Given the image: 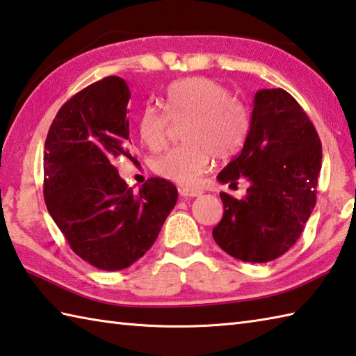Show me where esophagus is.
Here are the masks:
<instances>
[{
	"mask_svg": "<svg viewBox=\"0 0 356 356\" xmlns=\"http://www.w3.org/2000/svg\"><path fill=\"white\" fill-rule=\"evenodd\" d=\"M179 193L180 196L184 197H197L202 194V190H199V188H191V186H182L179 188Z\"/></svg>",
	"mask_w": 356,
	"mask_h": 356,
	"instance_id": "esophagus-1",
	"label": "esophagus"
}]
</instances>
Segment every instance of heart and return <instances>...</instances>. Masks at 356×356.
I'll return each instance as SVG.
<instances>
[{
	"instance_id": "1",
	"label": "heart",
	"mask_w": 356,
	"mask_h": 356,
	"mask_svg": "<svg viewBox=\"0 0 356 356\" xmlns=\"http://www.w3.org/2000/svg\"><path fill=\"white\" fill-rule=\"evenodd\" d=\"M163 109L148 106L137 120L140 140L149 149L163 148L170 118L185 120L184 145L160 154L152 168L168 180L193 185L208 170L214 156L228 159L241 149L248 134L245 106L220 83L194 76L172 83L163 99Z\"/></svg>"
}]
</instances>
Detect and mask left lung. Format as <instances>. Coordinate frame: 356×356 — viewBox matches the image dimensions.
Returning a JSON list of instances; mask_svg holds the SVG:
<instances>
[{
    "mask_svg": "<svg viewBox=\"0 0 356 356\" xmlns=\"http://www.w3.org/2000/svg\"><path fill=\"white\" fill-rule=\"evenodd\" d=\"M321 162L318 132L293 97L281 88L257 90L241 154L218 174L220 184L250 182L242 199L220 193L224 216L213 228L218 245L259 264L289 252L315 208Z\"/></svg>",
    "mask_w": 356,
    "mask_h": 356,
    "instance_id": "1",
    "label": "left lung"
}]
</instances>
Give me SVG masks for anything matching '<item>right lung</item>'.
I'll return each mask as SVG.
<instances>
[{
    "label": "right lung",
    "mask_w": 356,
    "mask_h": 356,
    "mask_svg": "<svg viewBox=\"0 0 356 356\" xmlns=\"http://www.w3.org/2000/svg\"><path fill=\"white\" fill-rule=\"evenodd\" d=\"M127 81L106 76L60 108L44 143V202L69 245L100 270L132 266L148 252L177 202V188L151 177L138 193L113 165L129 152Z\"/></svg>",
    "instance_id": "obj_1"
}]
</instances>
